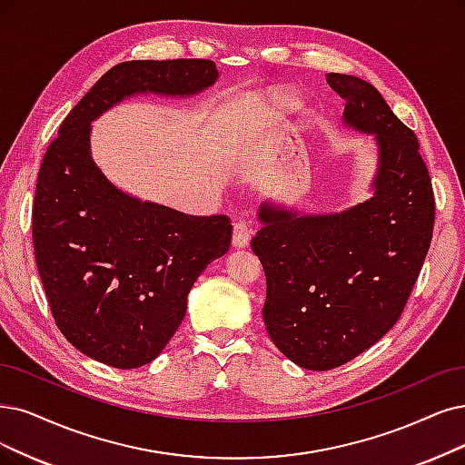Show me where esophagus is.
I'll use <instances>...</instances> for the list:
<instances>
[{"label": "esophagus", "instance_id": "1", "mask_svg": "<svg viewBox=\"0 0 465 465\" xmlns=\"http://www.w3.org/2000/svg\"><path fill=\"white\" fill-rule=\"evenodd\" d=\"M251 235L252 230L249 226V222L245 220H239L233 223V237H232V243L235 249H245L251 242Z\"/></svg>", "mask_w": 465, "mask_h": 465}]
</instances>
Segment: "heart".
<instances>
[{"label": "heart", "mask_w": 465, "mask_h": 465, "mask_svg": "<svg viewBox=\"0 0 465 465\" xmlns=\"http://www.w3.org/2000/svg\"><path fill=\"white\" fill-rule=\"evenodd\" d=\"M289 103H291V97H273V107L276 109H287L289 107Z\"/></svg>", "instance_id": "heart-1"}]
</instances>
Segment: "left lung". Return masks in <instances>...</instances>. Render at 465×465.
Returning a JSON list of instances; mask_svg holds the SVG:
<instances>
[{
    "instance_id": "obj_1",
    "label": "left lung",
    "mask_w": 465,
    "mask_h": 465,
    "mask_svg": "<svg viewBox=\"0 0 465 465\" xmlns=\"http://www.w3.org/2000/svg\"><path fill=\"white\" fill-rule=\"evenodd\" d=\"M325 80L345 101L342 126L373 135L370 197L337 213L266 199L251 239L266 276V331L291 362L312 371L342 366L397 323L435 222L416 134L370 82L339 73Z\"/></svg>"
}]
</instances>
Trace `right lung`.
<instances>
[{
	"mask_svg": "<svg viewBox=\"0 0 465 465\" xmlns=\"http://www.w3.org/2000/svg\"><path fill=\"white\" fill-rule=\"evenodd\" d=\"M206 59L128 61L103 74L45 151L34 195V254L57 328L74 349L118 370L157 358L187 295L228 252V216H189L114 185L92 154V123L137 95L189 99L209 90Z\"/></svg>",
	"mask_w": 465,
	"mask_h": 465,
	"instance_id": "obj_1",
	"label": "right lung"
}]
</instances>
